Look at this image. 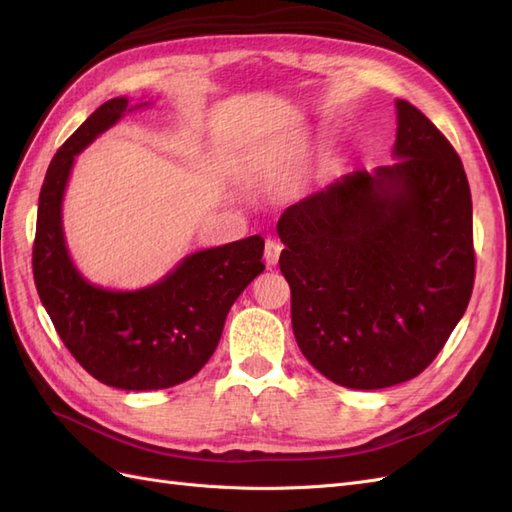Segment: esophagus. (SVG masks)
Masks as SVG:
<instances>
[{"mask_svg": "<svg viewBox=\"0 0 512 512\" xmlns=\"http://www.w3.org/2000/svg\"><path fill=\"white\" fill-rule=\"evenodd\" d=\"M281 251H283V244H281V242L268 240V242H266V253H264L266 264H268V266H276V264H279Z\"/></svg>", "mask_w": 512, "mask_h": 512, "instance_id": "obj_1", "label": "esophagus"}]
</instances>
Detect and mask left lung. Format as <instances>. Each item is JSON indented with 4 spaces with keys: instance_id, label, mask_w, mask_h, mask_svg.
I'll list each match as a JSON object with an SVG mask.
<instances>
[{
    "instance_id": "left-lung-1",
    "label": "left lung",
    "mask_w": 512,
    "mask_h": 512,
    "mask_svg": "<svg viewBox=\"0 0 512 512\" xmlns=\"http://www.w3.org/2000/svg\"><path fill=\"white\" fill-rule=\"evenodd\" d=\"M397 163L352 171L289 206L276 231L300 352L334 384L407 382L442 352L472 296V193L459 154L397 100Z\"/></svg>"
}]
</instances>
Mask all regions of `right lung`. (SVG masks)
<instances>
[{
  "mask_svg": "<svg viewBox=\"0 0 512 512\" xmlns=\"http://www.w3.org/2000/svg\"><path fill=\"white\" fill-rule=\"evenodd\" d=\"M128 111V98L100 105L57 154L40 188L32 253L40 302L60 339L98 382L122 390L178 386L201 371L221 341L231 304L264 272V238L251 236L182 259L137 291L85 281L70 261L62 199L75 156Z\"/></svg>",
  "mask_w": 512,
  "mask_h": 512,
  "instance_id": "add662e5",
  "label": "right lung"
}]
</instances>
